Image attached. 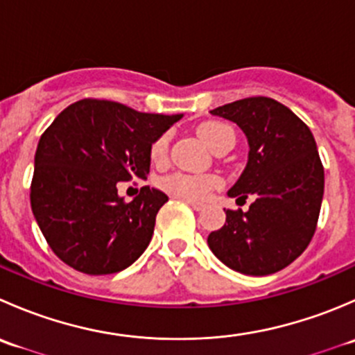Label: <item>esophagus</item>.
Wrapping results in <instances>:
<instances>
[{
  "label": "esophagus",
  "instance_id": "esophagus-1",
  "mask_svg": "<svg viewBox=\"0 0 355 355\" xmlns=\"http://www.w3.org/2000/svg\"><path fill=\"white\" fill-rule=\"evenodd\" d=\"M187 204L192 207V209H196V211H202L204 209V204H200V202H194V200H187Z\"/></svg>",
  "mask_w": 355,
  "mask_h": 355
}]
</instances>
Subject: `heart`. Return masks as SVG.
<instances>
[{
  "mask_svg": "<svg viewBox=\"0 0 355 355\" xmlns=\"http://www.w3.org/2000/svg\"><path fill=\"white\" fill-rule=\"evenodd\" d=\"M198 135L200 141L209 149L216 148L225 139L234 137V132L228 125L220 121H206L198 128ZM168 137L161 135L151 146V159L155 163H161L166 157ZM161 189L168 192L173 198H180L185 200H204L213 191L221 187V180L216 175H187V173H171L168 177L161 178Z\"/></svg>",
  "mask_w": 355,
  "mask_h": 355,
  "instance_id": "obj_1",
  "label": "heart"
}]
</instances>
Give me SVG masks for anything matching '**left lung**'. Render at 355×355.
I'll use <instances>...</instances> for the list:
<instances>
[{
    "mask_svg": "<svg viewBox=\"0 0 355 355\" xmlns=\"http://www.w3.org/2000/svg\"><path fill=\"white\" fill-rule=\"evenodd\" d=\"M234 121L249 141V161L230 198L254 196L249 211L227 209L211 232L214 256L239 273L266 277L287 268L316 232L324 168L309 127L287 106L264 96L239 99L211 111Z\"/></svg>",
    "mask_w": 355,
    "mask_h": 355,
    "instance_id": "1",
    "label": "left lung"
}]
</instances>
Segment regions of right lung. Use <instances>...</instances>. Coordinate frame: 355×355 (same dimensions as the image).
I'll use <instances>...</instances> for the list:
<instances>
[{
	"instance_id": "right-lung-1",
	"label": "right lung",
	"mask_w": 355,
	"mask_h": 355,
	"mask_svg": "<svg viewBox=\"0 0 355 355\" xmlns=\"http://www.w3.org/2000/svg\"><path fill=\"white\" fill-rule=\"evenodd\" d=\"M180 118L89 98L46 128L34 157L31 206L63 263L85 275H111L139 259L168 196L146 185L127 202L116 185L146 180L153 142Z\"/></svg>"
}]
</instances>
